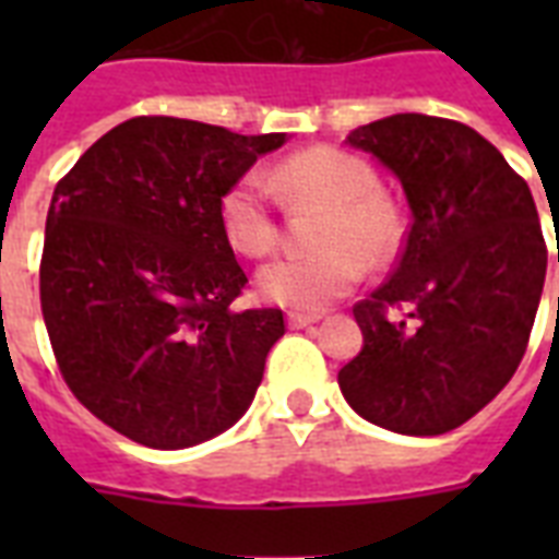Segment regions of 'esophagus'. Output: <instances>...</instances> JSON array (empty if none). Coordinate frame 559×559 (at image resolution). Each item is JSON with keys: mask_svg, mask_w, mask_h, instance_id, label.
I'll list each match as a JSON object with an SVG mask.
<instances>
[{"mask_svg": "<svg viewBox=\"0 0 559 559\" xmlns=\"http://www.w3.org/2000/svg\"><path fill=\"white\" fill-rule=\"evenodd\" d=\"M322 319L319 313H287V322L293 331H298V328H310V324H316Z\"/></svg>", "mask_w": 559, "mask_h": 559, "instance_id": "1", "label": "esophagus"}]
</instances>
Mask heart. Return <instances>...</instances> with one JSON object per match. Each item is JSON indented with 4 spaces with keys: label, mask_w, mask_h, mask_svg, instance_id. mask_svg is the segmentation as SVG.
I'll return each mask as SVG.
<instances>
[{
    "label": "heart",
    "mask_w": 559,
    "mask_h": 559,
    "mask_svg": "<svg viewBox=\"0 0 559 559\" xmlns=\"http://www.w3.org/2000/svg\"><path fill=\"white\" fill-rule=\"evenodd\" d=\"M272 188L293 209H324L313 235L319 252L281 258L258 272L266 301L293 310H322L357 287L368 266H385L403 246V217L380 191L368 159L319 144L293 153L272 170ZM263 174L249 170L219 197V228L246 258H266L281 243L275 197Z\"/></svg>",
    "instance_id": "obj_1"
}]
</instances>
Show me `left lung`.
<instances>
[{
    "label": "left lung",
    "instance_id": "left-lung-1",
    "mask_svg": "<svg viewBox=\"0 0 559 559\" xmlns=\"http://www.w3.org/2000/svg\"><path fill=\"white\" fill-rule=\"evenodd\" d=\"M348 142L397 174L412 223L385 284L354 305L362 350L340 371L342 394L391 432H450L525 357L548 263L537 205L461 121L400 112Z\"/></svg>",
    "mask_w": 559,
    "mask_h": 559
}]
</instances>
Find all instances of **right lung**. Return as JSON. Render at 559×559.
Returning a JSON list of instances; mask_svg holds the SVG:
<instances>
[{"label":"right lung","mask_w":559,"mask_h":559,"mask_svg":"<svg viewBox=\"0 0 559 559\" xmlns=\"http://www.w3.org/2000/svg\"><path fill=\"white\" fill-rule=\"evenodd\" d=\"M284 139L139 116L57 182L39 261L48 340L74 397L130 441L193 447L252 403L287 328L275 307H231L249 278L219 197Z\"/></svg>","instance_id":"obj_1"}]
</instances>
